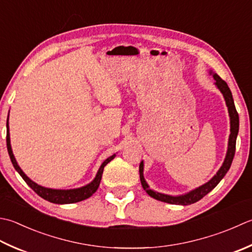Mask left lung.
I'll return each instance as SVG.
<instances>
[{"mask_svg":"<svg viewBox=\"0 0 252 252\" xmlns=\"http://www.w3.org/2000/svg\"><path fill=\"white\" fill-rule=\"evenodd\" d=\"M212 74V72H210ZM214 80H215V85L218 86L220 93L223 94V96L225 98L226 105L228 107V112H229V117H230V135H229V141H228V150H227V154H226V158L223 162V165L220 168L213 178H212L209 182H206L205 185L199 187L195 190L189 192L185 195H179V196H171V195H167V194H162L158 193V192H155L150 189L149 185L146 184V181L143 177V161H141L140 164V179H141V184L143 189H144L147 194L152 198H154L158 201L161 202H166V203L169 204H179V205H189L192 203H195L199 200H201L203 196L213 190L216 186L219 185V182L224 178V176L227 174V171L230 168L231 161L234 159L235 156V151H236V139H237L238 135V130H239V116L238 112L236 110L234 99H233V95H231V92L229 90V87L227 84H226L225 81L221 80V78L218 75V74H214Z\"/></svg>","mask_w":252,"mask_h":252,"instance_id":"1","label":"left lung"}]
</instances>
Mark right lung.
<instances>
[{
  "instance_id": "right-lung-1",
  "label": "right lung",
  "mask_w": 252,
  "mask_h": 252,
  "mask_svg": "<svg viewBox=\"0 0 252 252\" xmlns=\"http://www.w3.org/2000/svg\"><path fill=\"white\" fill-rule=\"evenodd\" d=\"M6 145H7V151H8V155L9 158H11L12 164L14 166V168L17 170L19 175L22 176V178L25 180V182L31 187V188L36 192V193L41 196L42 199L47 200L51 203H56V204H68V203H76V202L83 201L85 199H88L90 196H92L95 192L97 191L98 187H99L100 180H101V176H102V171H103V167H105L108 162L111 161L113 158H115L116 155H112L110 157L102 162L99 170H98L97 175L95 177L90 185H87L85 187H82V188L78 189H71V190H56V189H49V188H44V187H41L37 185L36 182L32 181L28 177L24 174L23 170L19 168V166L17 165L16 160H15V157L13 155L12 152V147H11V141H9V130H8V118H7V122H6Z\"/></svg>"
}]
</instances>
